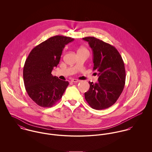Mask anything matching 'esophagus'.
Here are the masks:
<instances>
[{"instance_id": "34e87169", "label": "esophagus", "mask_w": 152, "mask_h": 152, "mask_svg": "<svg viewBox=\"0 0 152 152\" xmlns=\"http://www.w3.org/2000/svg\"><path fill=\"white\" fill-rule=\"evenodd\" d=\"M72 83H78L80 81L79 80H76V79H72V80H71V81Z\"/></svg>"}]
</instances>
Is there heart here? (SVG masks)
<instances>
[{
  "instance_id": "b5f03b06",
  "label": "heart",
  "mask_w": 152,
  "mask_h": 152,
  "mask_svg": "<svg viewBox=\"0 0 152 152\" xmlns=\"http://www.w3.org/2000/svg\"><path fill=\"white\" fill-rule=\"evenodd\" d=\"M79 50H86L84 48H81Z\"/></svg>"
}]
</instances>
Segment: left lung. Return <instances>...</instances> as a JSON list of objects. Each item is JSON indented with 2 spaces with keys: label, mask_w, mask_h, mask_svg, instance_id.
<instances>
[{
  "label": "left lung",
  "mask_w": 152,
  "mask_h": 152,
  "mask_svg": "<svg viewBox=\"0 0 152 152\" xmlns=\"http://www.w3.org/2000/svg\"><path fill=\"white\" fill-rule=\"evenodd\" d=\"M93 53V70L98 71V83L89 82L85 98L92 108L101 110L113 105L125 84V65L118 51L112 45L94 37L83 39ZM97 74V73H96Z\"/></svg>",
  "instance_id": "left-lung-1"
}]
</instances>
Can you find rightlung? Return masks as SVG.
<instances>
[{"instance_id": "obj_1", "label": "right lung", "mask_w": 152, "mask_h": 152, "mask_svg": "<svg viewBox=\"0 0 152 152\" xmlns=\"http://www.w3.org/2000/svg\"><path fill=\"white\" fill-rule=\"evenodd\" d=\"M74 39L63 36L51 37L36 46L30 53L23 68V80L30 98L43 108L51 107L61 98L69 83L53 76L63 50Z\"/></svg>"}]
</instances>
